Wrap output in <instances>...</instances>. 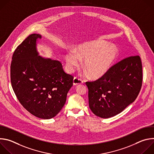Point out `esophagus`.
Returning <instances> with one entry per match:
<instances>
[{
  "label": "esophagus",
  "mask_w": 154,
  "mask_h": 154,
  "mask_svg": "<svg viewBox=\"0 0 154 154\" xmlns=\"http://www.w3.org/2000/svg\"><path fill=\"white\" fill-rule=\"evenodd\" d=\"M83 83V81L80 79H78L77 77H74V79H73V85H80Z\"/></svg>",
  "instance_id": "34e87169"
}]
</instances>
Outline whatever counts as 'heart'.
<instances>
[{
	"label": "heart",
	"instance_id": "b5f03b06",
	"mask_svg": "<svg viewBox=\"0 0 154 154\" xmlns=\"http://www.w3.org/2000/svg\"><path fill=\"white\" fill-rule=\"evenodd\" d=\"M119 56L118 48L106 42L87 41L80 44L76 51L65 54L64 60L68 72L72 73L79 66L81 60L85 59L84 67L93 78L104 76L112 68Z\"/></svg>",
	"mask_w": 154,
	"mask_h": 154
}]
</instances>
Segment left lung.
Returning a JSON list of instances; mask_svg holds the SVG:
<instances>
[{"label": "left lung", "mask_w": 154, "mask_h": 154, "mask_svg": "<svg viewBox=\"0 0 154 154\" xmlns=\"http://www.w3.org/2000/svg\"><path fill=\"white\" fill-rule=\"evenodd\" d=\"M142 81L140 57L131 56L124 59L100 79L86 82L91 110L102 118L118 115L137 99Z\"/></svg>", "instance_id": "1"}]
</instances>
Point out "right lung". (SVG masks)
<instances>
[{"instance_id": "add662e5", "label": "right lung", "mask_w": 154, "mask_h": 154, "mask_svg": "<svg viewBox=\"0 0 154 154\" xmlns=\"http://www.w3.org/2000/svg\"><path fill=\"white\" fill-rule=\"evenodd\" d=\"M41 38L39 34H32L16 48L10 77L21 105L36 117L49 119L64 105L73 77L64 72L59 61L39 55L37 43Z\"/></svg>"}]
</instances>
